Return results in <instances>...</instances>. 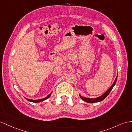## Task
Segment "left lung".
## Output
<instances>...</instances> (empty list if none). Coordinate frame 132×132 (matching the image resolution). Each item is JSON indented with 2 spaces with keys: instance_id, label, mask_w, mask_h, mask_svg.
<instances>
[{
  "instance_id": "8db88e82",
  "label": "left lung",
  "mask_w": 132,
  "mask_h": 132,
  "mask_svg": "<svg viewBox=\"0 0 132 132\" xmlns=\"http://www.w3.org/2000/svg\"><path fill=\"white\" fill-rule=\"evenodd\" d=\"M117 77H118V76H117L116 80H115V81H114L113 85L111 86V87H110V88L108 89L106 92L104 94H103L102 95L97 97V98H95V99H90V98H87V97H82L80 95V98L82 99L84 101H86V102L87 103H97V102H99V101H102L103 100H104L105 97L109 95L110 92H111V90H112V89L113 88V87L114 86L115 84H116V82H117Z\"/></svg>"
}]
</instances>
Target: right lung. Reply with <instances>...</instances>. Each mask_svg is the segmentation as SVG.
<instances>
[{"instance_id": "1", "label": "right lung", "mask_w": 132, "mask_h": 132, "mask_svg": "<svg viewBox=\"0 0 132 132\" xmlns=\"http://www.w3.org/2000/svg\"><path fill=\"white\" fill-rule=\"evenodd\" d=\"M51 93H51L49 95L47 96V97H45V98H43V99H38V100H32V99H27V98H25L28 101H31V102H33V103H39V102H41V101H44V100H46V99H47L48 98H49L50 97V96H51Z\"/></svg>"}]
</instances>
